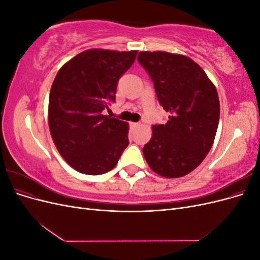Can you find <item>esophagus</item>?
<instances>
[{
	"instance_id": "34e87169",
	"label": "esophagus",
	"mask_w": 260,
	"mask_h": 260,
	"mask_svg": "<svg viewBox=\"0 0 260 260\" xmlns=\"http://www.w3.org/2000/svg\"><path fill=\"white\" fill-rule=\"evenodd\" d=\"M130 125H131L132 128H137V127H139L140 123H139V122H131V123H130Z\"/></svg>"
}]
</instances>
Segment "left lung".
Here are the masks:
<instances>
[{
  "label": "left lung",
  "instance_id": "8db88e82",
  "mask_svg": "<svg viewBox=\"0 0 260 260\" xmlns=\"http://www.w3.org/2000/svg\"><path fill=\"white\" fill-rule=\"evenodd\" d=\"M138 60L169 114L166 124L153 125L144 157L157 175L183 177L199 166L214 143L220 115L217 90L200 65L184 55L140 52Z\"/></svg>",
  "mask_w": 260,
  "mask_h": 260
}]
</instances>
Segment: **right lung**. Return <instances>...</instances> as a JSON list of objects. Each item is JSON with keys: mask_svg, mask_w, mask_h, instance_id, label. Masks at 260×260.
Returning <instances> with one entry per match:
<instances>
[{"mask_svg": "<svg viewBox=\"0 0 260 260\" xmlns=\"http://www.w3.org/2000/svg\"><path fill=\"white\" fill-rule=\"evenodd\" d=\"M137 53L84 51L55 77L49 99L51 136L62 158L81 174L112 170L129 144L128 123L102 112L115 102L118 80Z\"/></svg>", "mask_w": 260, "mask_h": 260, "instance_id": "add662e5", "label": "right lung"}]
</instances>
